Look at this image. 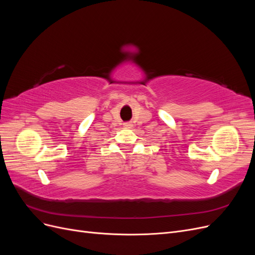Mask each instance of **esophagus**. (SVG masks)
<instances>
[{
  "label": "esophagus",
  "instance_id": "esophagus-1",
  "mask_svg": "<svg viewBox=\"0 0 255 255\" xmlns=\"http://www.w3.org/2000/svg\"><path fill=\"white\" fill-rule=\"evenodd\" d=\"M123 127H125V128H132L133 125L130 122H126L125 125H123Z\"/></svg>",
  "mask_w": 255,
  "mask_h": 255
}]
</instances>
